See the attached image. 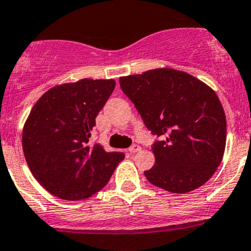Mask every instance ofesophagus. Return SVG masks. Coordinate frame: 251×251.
<instances>
[{
  "label": "esophagus",
  "mask_w": 251,
  "mask_h": 251,
  "mask_svg": "<svg viewBox=\"0 0 251 251\" xmlns=\"http://www.w3.org/2000/svg\"><path fill=\"white\" fill-rule=\"evenodd\" d=\"M128 151H129L130 154H134V153H137V151H141V147L138 146V144H133L132 147H129V149H128Z\"/></svg>",
  "instance_id": "34e87169"
}]
</instances>
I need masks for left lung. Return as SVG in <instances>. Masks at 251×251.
<instances>
[{
    "mask_svg": "<svg viewBox=\"0 0 251 251\" xmlns=\"http://www.w3.org/2000/svg\"><path fill=\"white\" fill-rule=\"evenodd\" d=\"M151 134L155 164L144 172L153 185L188 193L211 178L224 155L226 119L215 92L193 75L172 68L121 77Z\"/></svg>",
    "mask_w": 251,
    "mask_h": 251,
    "instance_id": "left-lung-1",
    "label": "left lung"
}]
</instances>
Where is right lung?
Returning a JSON list of instances; mask_svg holds the SVG:
<instances>
[{"instance_id": "obj_1", "label": "right lung", "mask_w": 251, "mask_h": 251, "mask_svg": "<svg viewBox=\"0 0 251 251\" xmlns=\"http://www.w3.org/2000/svg\"><path fill=\"white\" fill-rule=\"evenodd\" d=\"M114 87L113 79L84 78L50 88L32 108L22 148L31 173L50 194L64 201L89 198L124 159L122 151H105L89 139Z\"/></svg>"}]
</instances>
